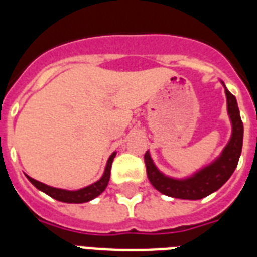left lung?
I'll return each instance as SVG.
<instances>
[{"label": "left lung", "mask_w": 257, "mask_h": 257, "mask_svg": "<svg viewBox=\"0 0 257 257\" xmlns=\"http://www.w3.org/2000/svg\"><path fill=\"white\" fill-rule=\"evenodd\" d=\"M223 84L227 97V113L231 121V137L227 145L224 147L220 155L212 160L209 164L204 165L197 171L185 177H172L165 175L157 168L153 161L151 152L147 151L144 155L145 167H147V176L149 181L157 191L163 195L183 200H200L207 197L211 193L216 192L227 183L233 171L237 167L241 148H243V133L244 126L240 118L239 106L236 97Z\"/></svg>", "instance_id": "1"}]
</instances>
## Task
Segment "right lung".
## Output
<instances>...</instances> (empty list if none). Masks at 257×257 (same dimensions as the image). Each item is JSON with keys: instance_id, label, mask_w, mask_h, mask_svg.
Wrapping results in <instances>:
<instances>
[{"instance_id": "1", "label": "right lung", "mask_w": 257, "mask_h": 257, "mask_svg": "<svg viewBox=\"0 0 257 257\" xmlns=\"http://www.w3.org/2000/svg\"><path fill=\"white\" fill-rule=\"evenodd\" d=\"M117 152H113L110 156H109L108 161H106V165H105L104 173L101 176L100 179L94 181L90 185H86L84 188H80V189H74V191H70V189H62V188H54L50 187V185H46V184L41 183V181H37V180L32 179L30 176L25 175L26 179L29 180L30 183L33 184L34 187L37 188L38 191L44 192L50 197H53L54 200H58V201H62V203H69V204H82L88 203L90 200L96 199L97 196H100L102 192L105 191V188L108 187L109 179H110V168H112L113 159L116 157Z\"/></svg>"}]
</instances>
